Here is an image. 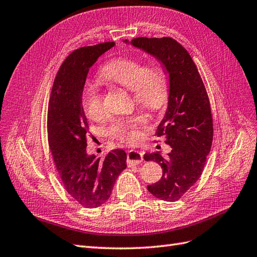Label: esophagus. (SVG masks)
I'll use <instances>...</instances> for the list:
<instances>
[{"mask_svg": "<svg viewBox=\"0 0 257 257\" xmlns=\"http://www.w3.org/2000/svg\"><path fill=\"white\" fill-rule=\"evenodd\" d=\"M144 157L143 154L137 150H130L127 154V165L132 166V165H136L140 164L141 162H143Z\"/></svg>", "mask_w": 257, "mask_h": 257, "instance_id": "34e87169", "label": "esophagus"}]
</instances>
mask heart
<instances>
[{"mask_svg":"<svg viewBox=\"0 0 257 257\" xmlns=\"http://www.w3.org/2000/svg\"><path fill=\"white\" fill-rule=\"evenodd\" d=\"M100 77L103 81L131 89L137 105L150 111L161 109L166 101L168 83L162 69L156 64L144 65L142 60L131 57L114 58L103 65ZM82 106L93 121H101L107 115L102 92L97 84L83 89ZM145 122L143 114L117 117L110 123L107 133L120 142L133 143L138 137V127Z\"/></svg>","mask_w":257,"mask_h":257,"instance_id":"1","label":"heart"}]
</instances>
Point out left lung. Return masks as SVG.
<instances>
[{
	"instance_id": "8db88e82",
	"label": "left lung",
	"mask_w": 257,
	"mask_h": 257,
	"mask_svg": "<svg viewBox=\"0 0 257 257\" xmlns=\"http://www.w3.org/2000/svg\"><path fill=\"white\" fill-rule=\"evenodd\" d=\"M131 44L155 56L169 73L168 109L156 135L164 136L172 151L166 158L160 152L146 154L144 158L156 161L163 171L159 182L147 186L148 191L173 202L196 184L211 151L213 119L209 96L189 53L174 39L136 38Z\"/></svg>"
}]
</instances>
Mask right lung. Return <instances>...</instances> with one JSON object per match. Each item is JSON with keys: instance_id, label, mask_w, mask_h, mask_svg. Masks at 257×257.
<instances>
[{"instance_id": "1", "label": "right lung", "mask_w": 257, "mask_h": 257, "mask_svg": "<svg viewBox=\"0 0 257 257\" xmlns=\"http://www.w3.org/2000/svg\"><path fill=\"white\" fill-rule=\"evenodd\" d=\"M115 45L105 42L81 47L62 62L55 78L47 111L48 145L66 191L81 205L94 209L110 198L120 173L126 169V154L110 151L105 159L88 156V123L82 93L89 68Z\"/></svg>"}]
</instances>
